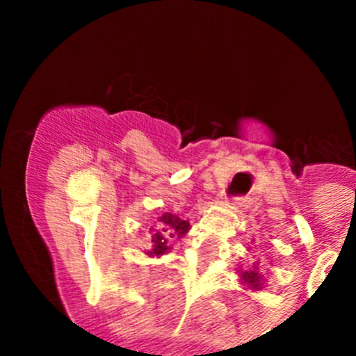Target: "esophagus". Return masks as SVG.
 Returning a JSON list of instances; mask_svg holds the SVG:
<instances>
[{
    "mask_svg": "<svg viewBox=\"0 0 356 356\" xmlns=\"http://www.w3.org/2000/svg\"><path fill=\"white\" fill-rule=\"evenodd\" d=\"M226 203H229V205L237 207V209H242V207L246 205V197H242V196L228 197V200H226Z\"/></svg>",
    "mask_w": 356,
    "mask_h": 356,
    "instance_id": "obj_1",
    "label": "esophagus"
}]
</instances>
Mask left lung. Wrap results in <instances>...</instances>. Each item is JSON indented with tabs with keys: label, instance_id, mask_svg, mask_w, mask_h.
Returning <instances> with one entry per match:
<instances>
[{
	"label": "left lung",
	"instance_id": "1",
	"mask_svg": "<svg viewBox=\"0 0 356 356\" xmlns=\"http://www.w3.org/2000/svg\"><path fill=\"white\" fill-rule=\"evenodd\" d=\"M238 276H241L242 284L248 285L250 289H253V291H260V289L264 287V275L259 271V267H253V269H250V271H241L238 273Z\"/></svg>",
	"mask_w": 356,
	"mask_h": 356
}]
</instances>
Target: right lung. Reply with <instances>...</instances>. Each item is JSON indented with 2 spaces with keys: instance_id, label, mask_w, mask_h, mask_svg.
Instances as JSON below:
<instances>
[{
  "instance_id": "right-lung-1",
  "label": "right lung",
  "mask_w": 356,
  "mask_h": 356,
  "mask_svg": "<svg viewBox=\"0 0 356 356\" xmlns=\"http://www.w3.org/2000/svg\"><path fill=\"white\" fill-rule=\"evenodd\" d=\"M191 225L188 221H184L178 216L172 213H163L159 217V222L155 226H151V248L147 251L149 257H160L165 254L172 246V241L181 238L188 232Z\"/></svg>"
}]
</instances>
